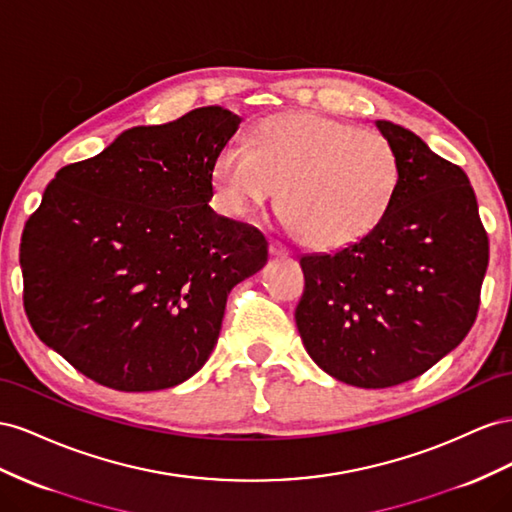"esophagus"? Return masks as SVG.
<instances>
[{
	"instance_id": "esophagus-1",
	"label": "esophagus",
	"mask_w": 512,
	"mask_h": 512,
	"mask_svg": "<svg viewBox=\"0 0 512 512\" xmlns=\"http://www.w3.org/2000/svg\"><path fill=\"white\" fill-rule=\"evenodd\" d=\"M270 255H272V257H287V255H289V248L283 246L281 242L272 240V242H270Z\"/></svg>"
}]
</instances>
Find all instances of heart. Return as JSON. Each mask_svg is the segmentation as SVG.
I'll use <instances>...</instances> for the list:
<instances>
[{"instance_id": "b5f03b06", "label": "heart", "mask_w": 512, "mask_h": 512, "mask_svg": "<svg viewBox=\"0 0 512 512\" xmlns=\"http://www.w3.org/2000/svg\"><path fill=\"white\" fill-rule=\"evenodd\" d=\"M399 178L397 150L382 133L315 111L264 120L253 148L229 139L212 163L214 197L227 214L264 206L281 186L285 225L319 248L369 233L386 214Z\"/></svg>"}]
</instances>
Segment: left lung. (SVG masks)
<instances>
[{"instance_id":"obj_1","label":"left lung","mask_w":512,"mask_h":512,"mask_svg":"<svg viewBox=\"0 0 512 512\" xmlns=\"http://www.w3.org/2000/svg\"><path fill=\"white\" fill-rule=\"evenodd\" d=\"M401 178L379 223L337 253L304 255L296 326L317 367L358 388H390L429 371L474 326L489 238L459 165L399 124Z\"/></svg>"}]
</instances>
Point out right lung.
Wrapping results in <instances>:
<instances>
[{
	"instance_id": "right-lung-1",
	"label": "right lung",
	"mask_w": 512,
	"mask_h": 512,
	"mask_svg": "<svg viewBox=\"0 0 512 512\" xmlns=\"http://www.w3.org/2000/svg\"><path fill=\"white\" fill-rule=\"evenodd\" d=\"M240 122L201 107L135 126L45 188L21 238L23 306L85 377L148 392L206 364L229 291L268 261L264 233L208 206L214 156Z\"/></svg>"
}]
</instances>
